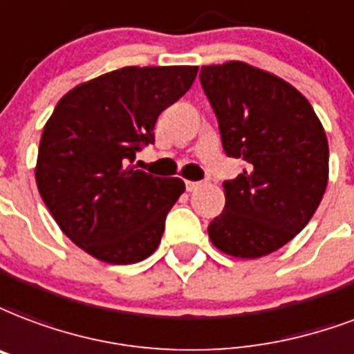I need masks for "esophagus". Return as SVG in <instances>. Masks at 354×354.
Masks as SVG:
<instances>
[{
    "label": "esophagus",
    "mask_w": 354,
    "mask_h": 354,
    "mask_svg": "<svg viewBox=\"0 0 354 354\" xmlns=\"http://www.w3.org/2000/svg\"><path fill=\"white\" fill-rule=\"evenodd\" d=\"M185 187H187V191H196L198 187H202L201 182H185Z\"/></svg>",
    "instance_id": "obj_1"
}]
</instances>
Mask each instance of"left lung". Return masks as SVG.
<instances>
[{"instance_id":"obj_1","label":"left lung","mask_w":354,"mask_h":354,"mask_svg":"<svg viewBox=\"0 0 354 354\" xmlns=\"http://www.w3.org/2000/svg\"><path fill=\"white\" fill-rule=\"evenodd\" d=\"M201 85L228 158L245 161L226 180V204L209 223L225 254L261 258L308 225L328 180V142L312 105L290 83L241 61L202 66Z\"/></svg>"}]
</instances>
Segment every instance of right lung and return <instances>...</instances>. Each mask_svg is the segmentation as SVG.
Wrapping results in <instances>:
<instances>
[{"mask_svg": "<svg viewBox=\"0 0 354 354\" xmlns=\"http://www.w3.org/2000/svg\"><path fill=\"white\" fill-rule=\"evenodd\" d=\"M196 72V66L113 70L64 94L46 122L37 187L59 228L94 258L126 266L158 249L167 213L185 183L131 163L153 142L159 113L187 93Z\"/></svg>", "mask_w": 354, "mask_h": 354, "instance_id": "1", "label": "right lung"}]
</instances>
